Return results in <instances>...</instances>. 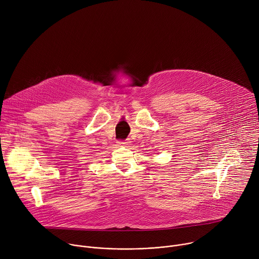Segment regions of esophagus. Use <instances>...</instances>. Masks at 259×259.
<instances>
[{
    "label": "esophagus",
    "mask_w": 259,
    "mask_h": 259,
    "mask_svg": "<svg viewBox=\"0 0 259 259\" xmlns=\"http://www.w3.org/2000/svg\"><path fill=\"white\" fill-rule=\"evenodd\" d=\"M130 143H131V141H130L129 139H126V140H119V141H118V144H119V145H123V146H128V145H130Z\"/></svg>",
    "instance_id": "obj_1"
}]
</instances>
